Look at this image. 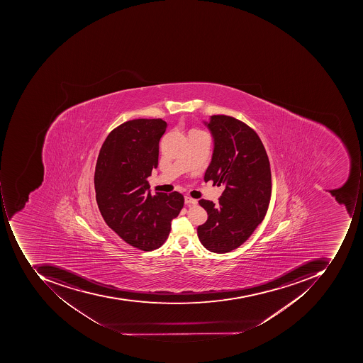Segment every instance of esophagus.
<instances>
[{"mask_svg": "<svg viewBox=\"0 0 363 363\" xmlns=\"http://www.w3.org/2000/svg\"><path fill=\"white\" fill-rule=\"evenodd\" d=\"M184 203L186 205H196L197 199H192V197L189 196V195H186V196L184 197Z\"/></svg>", "mask_w": 363, "mask_h": 363, "instance_id": "1", "label": "esophagus"}]
</instances>
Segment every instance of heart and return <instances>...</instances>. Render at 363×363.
<instances>
[{
	"label": "heart",
	"mask_w": 363,
	"mask_h": 363,
	"mask_svg": "<svg viewBox=\"0 0 363 363\" xmlns=\"http://www.w3.org/2000/svg\"><path fill=\"white\" fill-rule=\"evenodd\" d=\"M192 133H204L203 130H199V128H193V130H190V134Z\"/></svg>",
	"instance_id": "1"
}]
</instances>
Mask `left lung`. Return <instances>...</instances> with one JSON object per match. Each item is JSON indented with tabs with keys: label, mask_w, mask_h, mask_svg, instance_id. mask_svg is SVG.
<instances>
[{
	"label": "left lung",
	"mask_w": 363,
	"mask_h": 363,
	"mask_svg": "<svg viewBox=\"0 0 363 363\" xmlns=\"http://www.w3.org/2000/svg\"><path fill=\"white\" fill-rule=\"evenodd\" d=\"M211 164L205 182L223 185L218 204L199 201L208 219L197 228L201 245L213 253H227L243 245L263 221L272 194L269 160L253 128L233 116H213Z\"/></svg>",
	"instance_id": "8db88e82"
}]
</instances>
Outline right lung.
Segmentation results:
<instances>
[{"label": "right lung", "instance_id": "1", "mask_svg": "<svg viewBox=\"0 0 363 363\" xmlns=\"http://www.w3.org/2000/svg\"><path fill=\"white\" fill-rule=\"evenodd\" d=\"M162 118H136L110 132L98 156L96 201L102 218L132 247L152 251L164 245L184 205L179 192L152 195L147 178L158 167Z\"/></svg>", "mask_w": 363, "mask_h": 363}]
</instances>
